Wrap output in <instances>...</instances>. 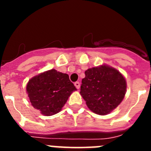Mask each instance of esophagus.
Wrapping results in <instances>:
<instances>
[{
  "label": "esophagus",
  "mask_w": 151,
  "mask_h": 151,
  "mask_svg": "<svg viewBox=\"0 0 151 151\" xmlns=\"http://www.w3.org/2000/svg\"><path fill=\"white\" fill-rule=\"evenodd\" d=\"M74 85H75V86H76V88L79 89V88H80V83H79V82H75Z\"/></svg>",
  "instance_id": "34e87169"
}]
</instances>
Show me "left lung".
I'll return each instance as SVG.
<instances>
[{"instance_id":"obj_1","label":"left lung","mask_w":151,"mask_h":151,"mask_svg":"<svg viewBox=\"0 0 151 151\" xmlns=\"http://www.w3.org/2000/svg\"><path fill=\"white\" fill-rule=\"evenodd\" d=\"M85 74L80 94L89 110L101 116L111 113L125 97L127 88L125 77L106 64L88 69Z\"/></svg>"}]
</instances>
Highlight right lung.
<instances>
[{
	"instance_id": "right-lung-1",
	"label": "right lung",
	"mask_w": 151,
	"mask_h": 151,
	"mask_svg": "<svg viewBox=\"0 0 151 151\" xmlns=\"http://www.w3.org/2000/svg\"><path fill=\"white\" fill-rule=\"evenodd\" d=\"M77 89L68 74L52 69L29 79L26 92L33 107L44 116L57 114Z\"/></svg>"
}]
</instances>
